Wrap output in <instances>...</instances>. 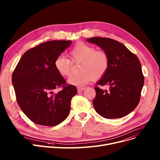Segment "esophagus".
<instances>
[{"instance_id":"obj_1","label":"esophagus","mask_w":160,"mask_h":160,"mask_svg":"<svg viewBox=\"0 0 160 160\" xmlns=\"http://www.w3.org/2000/svg\"><path fill=\"white\" fill-rule=\"evenodd\" d=\"M85 88H84V87H78V88H77V89H78V92L83 91V90L85 89Z\"/></svg>"}]
</instances>
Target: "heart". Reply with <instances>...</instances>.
<instances>
[{"mask_svg":"<svg viewBox=\"0 0 160 160\" xmlns=\"http://www.w3.org/2000/svg\"><path fill=\"white\" fill-rule=\"evenodd\" d=\"M72 62H81L79 67L80 73L73 75L67 80L72 86H83L89 82L103 77L110 65L108 54L104 50H96L95 48L83 42H78L69 52ZM56 71L63 77L71 74V62L69 58L58 56L54 61Z\"/></svg>","mask_w":160,"mask_h":160,"instance_id":"1","label":"heart"}]
</instances>
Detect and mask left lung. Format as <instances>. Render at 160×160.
Returning a JSON list of instances; mask_svg holds the SVG:
<instances>
[{
    "mask_svg": "<svg viewBox=\"0 0 160 160\" xmlns=\"http://www.w3.org/2000/svg\"><path fill=\"white\" fill-rule=\"evenodd\" d=\"M99 46L110 60L109 68L98 83L109 86L108 91L95 86L93 107L106 119H117L131 113L138 105L144 84V76L138 56L116 40L95 37L87 39Z\"/></svg>",
    "mask_w": 160,
    "mask_h": 160,
    "instance_id": "left-lung-1",
    "label": "left lung"
}]
</instances>
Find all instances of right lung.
<instances>
[{
    "label": "right lung",
    "mask_w": 160,
    "mask_h": 160,
    "mask_svg": "<svg viewBox=\"0 0 160 160\" xmlns=\"http://www.w3.org/2000/svg\"><path fill=\"white\" fill-rule=\"evenodd\" d=\"M71 43L53 40L40 43L22 56L13 72L12 80L17 102L33 122L54 127L69 114L71 99L77 89L67 84L56 71L54 61ZM58 87L62 89L54 93Z\"/></svg>",
    "instance_id": "right-lung-1"
}]
</instances>
